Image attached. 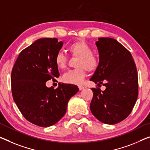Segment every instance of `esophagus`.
I'll return each mask as SVG.
<instances>
[{
    "mask_svg": "<svg viewBox=\"0 0 150 150\" xmlns=\"http://www.w3.org/2000/svg\"><path fill=\"white\" fill-rule=\"evenodd\" d=\"M78 88H79L80 91H82V90H83V89L84 88V87L83 86H82V85H79V86H78Z\"/></svg>",
    "mask_w": 150,
    "mask_h": 150,
    "instance_id": "obj_1",
    "label": "esophagus"
}]
</instances>
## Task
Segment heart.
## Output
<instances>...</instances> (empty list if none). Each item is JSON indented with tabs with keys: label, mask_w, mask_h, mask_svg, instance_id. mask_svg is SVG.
I'll return each instance as SVG.
<instances>
[{
	"label": "heart",
	"mask_w": 150,
	"mask_h": 150,
	"mask_svg": "<svg viewBox=\"0 0 150 150\" xmlns=\"http://www.w3.org/2000/svg\"><path fill=\"white\" fill-rule=\"evenodd\" d=\"M67 50L72 57H78L76 65L77 68L64 74L62 80L67 84H81L86 76V70L91 72L98 68V57L92 52V47L84 41L73 42L68 45ZM54 62L57 68L63 70L67 65L68 57L63 52H58L55 56Z\"/></svg>",
	"instance_id": "obj_1"
}]
</instances>
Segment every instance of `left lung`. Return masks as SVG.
Wrapping results in <instances>:
<instances>
[{
    "label": "left lung",
    "instance_id": "8db88e82",
    "mask_svg": "<svg viewBox=\"0 0 150 150\" xmlns=\"http://www.w3.org/2000/svg\"><path fill=\"white\" fill-rule=\"evenodd\" d=\"M99 66L90 80L105 86L102 91L92 88L91 110L106 124L118 123L126 119L136 103L138 76L132 55L116 40L100 38L96 42Z\"/></svg>",
    "mask_w": 150,
    "mask_h": 150
}]
</instances>
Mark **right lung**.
Listing matches in <instances>:
<instances>
[{"label":"right lung","mask_w":150,"mask_h":150,"mask_svg":"<svg viewBox=\"0 0 150 150\" xmlns=\"http://www.w3.org/2000/svg\"><path fill=\"white\" fill-rule=\"evenodd\" d=\"M63 42L57 38H41L22 50L11 72V91L18 109L27 121L47 127L64 117L76 85L59 84L56 89L45 83L58 78L54 57Z\"/></svg>","instance_id":"obj_1"}]
</instances>
